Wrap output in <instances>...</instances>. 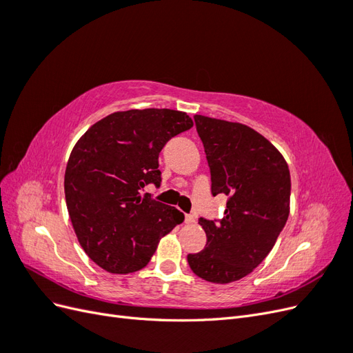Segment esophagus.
Here are the masks:
<instances>
[{"instance_id": "esophagus-1", "label": "esophagus", "mask_w": 353, "mask_h": 353, "mask_svg": "<svg viewBox=\"0 0 353 353\" xmlns=\"http://www.w3.org/2000/svg\"><path fill=\"white\" fill-rule=\"evenodd\" d=\"M196 216L194 215H185V223H194Z\"/></svg>"}]
</instances>
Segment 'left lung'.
<instances>
[{
    "label": "left lung",
    "mask_w": 353,
    "mask_h": 353,
    "mask_svg": "<svg viewBox=\"0 0 353 353\" xmlns=\"http://www.w3.org/2000/svg\"><path fill=\"white\" fill-rule=\"evenodd\" d=\"M197 134L210 169L212 194H225L223 218H200L206 248L187 256L190 268L209 283L249 275L283 231L290 212V170L281 153L252 128L196 114Z\"/></svg>",
    "instance_id": "8db88e82"
}]
</instances>
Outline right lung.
Wrapping results in <instances>:
<instances>
[{
	"label": "right lung",
	"instance_id": "add662e5",
	"mask_svg": "<svg viewBox=\"0 0 353 353\" xmlns=\"http://www.w3.org/2000/svg\"><path fill=\"white\" fill-rule=\"evenodd\" d=\"M191 126V117L178 110L116 112L73 147L65 174L69 216L82 249L103 270L140 271L159 240L184 221V213L141 191L160 185L159 153Z\"/></svg>",
	"mask_w": 353,
	"mask_h": 353
}]
</instances>
